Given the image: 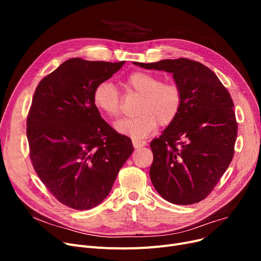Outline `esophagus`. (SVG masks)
<instances>
[{
    "label": "esophagus",
    "mask_w": 261,
    "mask_h": 261,
    "mask_svg": "<svg viewBox=\"0 0 261 261\" xmlns=\"http://www.w3.org/2000/svg\"><path fill=\"white\" fill-rule=\"evenodd\" d=\"M132 144L135 149H139V148L147 145V143L145 141H141V140H132Z\"/></svg>",
    "instance_id": "1"
}]
</instances>
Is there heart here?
<instances>
[{
  "label": "heart",
  "mask_w": 261,
  "mask_h": 261,
  "mask_svg": "<svg viewBox=\"0 0 261 261\" xmlns=\"http://www.w3.org/2000/svg\"><path fill=\"white\" fill-rule=\"evenodd\" d=\"M128 90L142 95L139 115L122 118L115 123L120 134L132 139H144L152 133L158 123L167 126L180 112L182 91L175 82H163L162 79L148 72H134L126 80ZM93 103L98 111L110 118L120 114V96L117 89L110 81H102L93 92Z\"/></svg>",
  "instance_id": "heart-1"
}]
</instances>
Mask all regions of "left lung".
Here are the masks:
<instances>
[{
  "instance_id": "left-lung-1",
  "label": "left lung",
  "mask_w": 261,
  "mask_h": 261,
  "mask_svg": "<svg viewBox=\"0 0 261 261\" xmlns=\"http://www.w3.org/2000/svg\"><path fill=\"white\" fill-rule=\"evenodd\" d=\"M135 65L171 73L182 106L150 148V179L170 203L189 205L206 198L234 156L237 121L228 91L207 66L186 58Z\"/></svg>"
}]
</instances>
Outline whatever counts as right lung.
Returning a JSON list of instances; mask_svg holds the SVG:
<instances>
[{"label": "right lung", "mask_w": 261, "mask_h": 261, "mask_svg": "<svg viewBox=\"0 0 261 261\" xmlns=\"http://www.w3.org/2000/svg\"><path fill=\"white\" fill-rule=\"evenodd\" d=\"M123 63L68 59L34 94L26 121L33 166L51 195L71 208L100 204L133 152L131 140L110 127L93 103L96 86Z\"/></svg>", "instance_id": "obj_1"}]
</instances>
